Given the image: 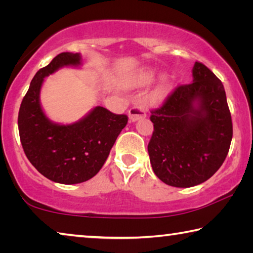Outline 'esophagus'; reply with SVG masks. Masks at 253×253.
Returning a JSON list of instances; mask_svg holds the SVG:
<instances>
[{"instance_id": "34e87169", "label": "esophagus", "mask_w": 253, "mask_h": 253, "mask_svg": "<svg viewBox=\"0 0 253 253\" xmlns=\"http://www.w3.org/2000/svg\"><path fill=\"white\" fill-rule=\"evenodd\" d=\"M145 116H146V113L140 106H134L128 110V118H129L130 123L138 121L139 118H143Z\"/></svg>"}]
</instances>
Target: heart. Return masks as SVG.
<instances>
[{"instance_id":"b5f03b06","label":"heart","mask_w":253,"mask_h":253,"mask_svg":"<svg viewBox=\"0 0 253 253\" xmlns=\"http://www.w3.org/2000/svg\"><path fill=\"white\" fill-rule=\"evenodd\" d=\"M155 75H156V70L154 69L153 67H148V66L143 67L128 77V78L125 80V84L127 87H130V88L143 87V85H146L149 83H152ZM169 84H170V78L169 75L162 74L160 77H158L155 88H154L151 96H149L151 101L153 102L161 101L163 98L165 97L166 92H168Z\"/></svg>"}]
</instances>
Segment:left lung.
<instances>
[{"instance_id":"obj_1","label":"left lung","mask_w":253,"mask_h":253,"mask_svg":"<svg viewBox=\"0 0 253 253\" xmlns=\"http://www.w3.org/2000/svg\"><path fill=\"white\" fill-rule=\"evenodd\" d=\"M191 84L175 89L152 111L148 155L154 173L168 185L191 187L223 164L232 140V121L221 80L196 61Z\"/></svg>"}]
</instances>
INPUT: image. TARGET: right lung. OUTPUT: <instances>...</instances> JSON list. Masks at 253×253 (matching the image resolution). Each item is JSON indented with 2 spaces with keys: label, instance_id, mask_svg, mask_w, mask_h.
Wrapping results in <instances>:
<instances>
[{
  "label": "right lung",
  "instance_id": "right-lung-1",
  "mask_svg": "<svg viewBox=\"0 0 253 253\" xmlns=\"http://www.w3.org/2000/svg\"><path fill=\"white\" fill-rule=\"evenodd\" d=\"M80 53L62 52L37 72L19 110V132L30 163L43 176L60 184H78L99 172L118 135L128 122L96 106L78 122L54 123L46 116L40 101L44 78L63 67L80 68Z\"/></svg>",
  "mask_w": 253,
  "mask_h": 253
}]
</instances>
